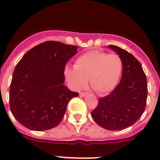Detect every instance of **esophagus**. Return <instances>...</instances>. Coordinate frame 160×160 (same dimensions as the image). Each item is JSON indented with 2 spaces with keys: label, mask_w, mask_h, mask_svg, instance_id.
<instances>
[{
  "label": "esophagus",
  "mask_w": 160,
  "mask_h": 160,
  "mask_svg": "<svg viewBox=\"0 0 160 160\" xmlns=\"http://www.w3.org/2000/svg\"><path fill=\"white\" fill-rule=\"evenodd\" d=\"M80 97H85L86 96V93H83V92H81V93H80Z\"/></svg>",
  "instance_id": "obj_1"
}]
</instances>
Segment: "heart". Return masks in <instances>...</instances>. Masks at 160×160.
Masks as SVG:
<instances>
[{"instance_id": "b5f03b06", "label": "heart", "mask_w": 160, "mask_h": 160, "mask_svg": "<svg viewBox=\"0 0 160 160\" xmlns=\"http://www.w3.org/2000/svg\"><path fill=\"white\" fill-rule=\"evenodd\" d=\"M122 68L118 55L93 50L78 56L74 67H66L65 74L75 90L83 88L89 79L90 87L98 94H107L117 86Z\"/></svg>"}]
</instances>
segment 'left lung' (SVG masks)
Instances as JSON below:
<instances>
[{"instance_id": "obj_1", "label": "left lung", "mask_w": 160, "mask_h": 160, "mask_svg": "<svg viewBox=\"0 0 160 160\" xmlns=\"http://www.w3.org/2000/svg\"><path fill=\"white\" fill-rule=\"evenodd\" d=\"M123 63L120 83L91 112L92 118L107 130H122L132 126L144 112L147 99V80L141 63L126 50L110 45Z\"/></svg>"}]
</instances>
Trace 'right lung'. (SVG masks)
Returning <instances> with one entry per match:
<instances>
[{
    "mask_svg": "<svg viewBox=\"0 0 160 160\" xmlns=\"http://www.w3.org/2000/svg\"><path fill=\"white\" fill-rule=\"evenodd\" d=\"M77 49L59 42H45L27 52L17 64L10 86V108L25 128L45 131L56 127L70 99L79 95L64 85L65 66Z\"/></svg>",
    "mask_w": 160,
    "mask_h": 160,
    "instance_id": "obj_1",
    "label": "right lung"
}]
</instances>
